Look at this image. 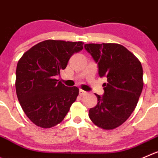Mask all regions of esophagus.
<instances>
[{
	"instance_id": "obj_1",
	"label": "esophagus",
	"mask_w": 158,
	"mask_h": 158,
	"mask_svg": "<svg viewBox=\"0 0 158 158\" xmlns=\"http://www.w3.org/2000/svg\"><path fill=\"white\" fill-rule=\"evenodd\" d=\"M86 91H84V90H82V89H80L79 90V94H80V95L81 96H82V95H84V94H86Z\"/></svg>"
}]
</instances>
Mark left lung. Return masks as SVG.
<instances>
[{
    "mask_svg": "<svg viewBox=\"0 0 158 158\" xmlns=\"http://www.w3.org/2000/svg\"><path fill=\"white\" fill-rule=\"evenodd\" d=\"M85 49L98 64V75L107 78L102 96L88 112L100 128L112 130L122 125L134 111L143 86L139 60L126 47L116 43H89Z\"/></svg>",
    "mask_w": 158,
    "mask_h": 158,
    "instance_id": "left-lung-1",
    "label": "left lung"
}]
</instances>
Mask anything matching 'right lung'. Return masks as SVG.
<instances>
[{
	"label": "right lung",
	"mask_w": 158,
	"mask_h": 158,
	"mask_svg": "<svg viewBox=\"0 0 158 158\" xmlns=\"http://www.w3.org/2000/svg\"><path fill=\"white\" fill-rule=\"evenodd\" d=\"M82 42L45 40L28 49L19 60L15 88L25 115L38 127L59 124L79 94L77 87H67L56 79Z\"/></svg>",
	"instance_id": "add662e5"
}]
</instances>
